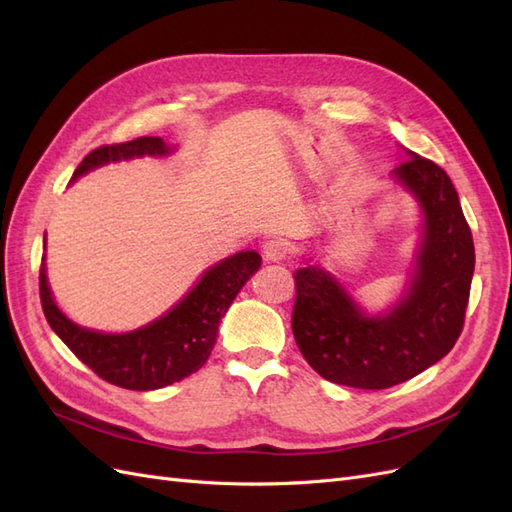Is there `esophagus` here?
I'll use <instances>...</instances> for the list:
<instances>
[{
	"label": "esophagus",
	"mask_w": 512,
	"mask_h": 512,
	"mask_svg": "<svg viewBox=\"0 0 512 512\" xmlns=\"http://www.w3.org/2000/svg\"><path fill=\"white\" fill-rule=\"evenodd\" d=\"M289 255V244L281 238L266 240L264 244V257L266 261H283Z\"/></svg>",
	"instance_id": "34e87169"
}]
</instances>
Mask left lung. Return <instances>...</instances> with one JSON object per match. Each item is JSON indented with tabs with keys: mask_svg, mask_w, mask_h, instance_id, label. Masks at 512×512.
<instances>
[{
	"mask_svg": "<svg viewBox=\"0 0 512 512\" xmlns=\"http://www.w3.org/2000/svg\"><path fill=\"white\" fill-rule=\"evenodd\" d=\"M390 180L418 210V242L401 296L369 311L304 255L291 328L306 362L328 382L382 390L416 377L457 343L474 276V242L444 169L405 150Z\"/></svg>",
	"mask_w": 512,
	"mask_h": 512,
	"instance_id": "left-lung-1",
	"label": "left lung"
}]
</instances>
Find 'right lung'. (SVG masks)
Segmentation results:
<instances>
[{
  "label": "right lung",
  "instance_id": "1",
  "mask_svg": "<svg viewBox=\"0 0 512 512\" xmlns=\"http://www.w3.org/2000/svg\"><path fill=\"white\" fill-rule=\"evenodd\" d=\"M175 145L160 137H139L120 145H105L87 154L70 182L109 163L135 158H165ZM47 248V238H45ZM42 255L40 300L53 332L72 354L109 384L126 390H156L199 371L212 354L218 324L246 281L259 270L257 251L233 253L203 270L197 283L169 311L145 326L126 332H102L79 326L57 306Z\"/></svg>",
  "mask_w": 512,
  "mask_h": 512
}]
</instances>
